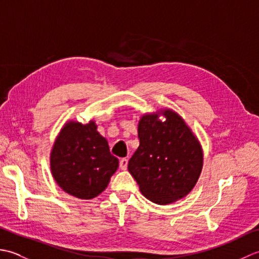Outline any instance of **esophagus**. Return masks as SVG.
<instances>
[{"label": "esophagus", "mask_w": 259, "mask_h": 259, "mask_svg": "<svg viewBox=\"0 0 259 259\" xmlns=\"http://www.w3.org/2000/svg\"><path fill=\"white\" fill-rule=\"evenodd\" d=\"M119 164H120V168H121V169H122V170H125V169H126V167H128V159H126V158L120 159V162H119Z\"/></svg>", "instance_id": "obj_1"}]
</instances>
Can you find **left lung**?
Instances as JSON below:
<instances>
[{
    "mask_svg": "<svg viewBox=\"0 0 259 259\" xmlns=\"http://www.w3.org/2000/svg\"><path fill=\"white\" fill-rule=\"evenodd\" d=\"M162 115L165 121L158 117ZM140 145L128 170L147 199L168 205L186 197L202 169L199 141L178 113L164 109L142 115L138 124Z\"/></svg>",
    "mask_w": 259,
    "mask_h": 259,
    "instance_id": "obj_1",
    "label": "left lung"
}]
</instances>
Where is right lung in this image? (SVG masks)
I'll use <instances>...</instances> for the list:
<instances>
[{
  "label": "right lung",
  "instance_id": "right-lung-1",
  "mask_svg": "<svg viewBox=\"0 0 259 259\" xmlns=\"http://www.w3.org/2000/svg\"><path fill=\"white\" fill-rule=\"evenodd\" d=\"M54 180L67 194L92 199L107 188L119 160L93 120L82 124L69 121L57 137L50 155Z\"/></svg>",
  "mask_w": 259,
  "mask_h": 259
}]
</instances>
